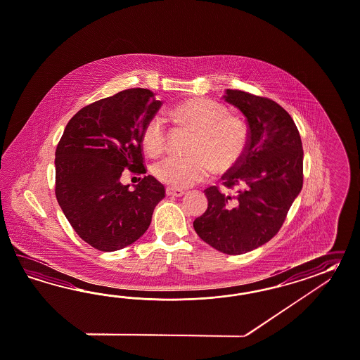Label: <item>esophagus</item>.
<instances>
[{
	"label": "esophagus",
	"mask_w": 360,
	"mask_h": 360,
	"mask_svg": "<svg viewBox=\"0 0 360 360\" xmlns=\"http://www.w3.org/2000/svg\"><path fill=\"white\" fill-rule=\"evenodd\" d=\"M166 194L167 195H169V197H181V195L184 194V191L168 186V188H166Z\"/></svg>",
	"instance_id": "1"
}]
</instances>
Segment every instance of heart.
<instances>
[{
  "mask_svg": "<svg viewBox=\"0 0 360 360\" xmlns=\"http://www.w3.org/2000/svg\"><path fill=\"white\" fill-rule=\"evenodd\" d=\"M218 102L206 98H192L177 103L169 115L179 124L195 131L191 157H166L153 166L159 181L183 189L201 183L217 172H226L236 166L248 148L249 129L239 116L227 115ZM142 146L151 155H157L166 148L167 130L165 121L154 116L142 130Z\"/></svg>",
  "mask_w": 360,
  "mask_h": 360,
  "instance_id": "1",
  "label": "heart"
}]
</instances>
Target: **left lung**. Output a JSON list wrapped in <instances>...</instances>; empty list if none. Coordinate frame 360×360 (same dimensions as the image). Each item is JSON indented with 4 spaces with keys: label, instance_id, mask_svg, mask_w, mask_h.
<instances>
[{
    "label": "left lung",
    "instance_id": "obj_1",
    "mask_svg": "<svg viewBox=\"0 0 360 360\" xmlns=\"http://www.w3.org/2000/svg\"><path fill=\"white\" fill-rule=\"evenodd\" d=\"M224 101L247 117L248 148L221 176L223 185L205 191L207 209L193 227L201 239L226 255H241L276 236L303 188V145L291 116L278 103L227 90Z\"/></svg>",
    "mask_w": 360,
    "mask_h": 360
}]
</instances>
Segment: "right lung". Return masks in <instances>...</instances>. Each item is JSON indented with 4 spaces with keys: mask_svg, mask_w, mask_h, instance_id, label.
Segmentation results:
<instances>
[{
    "mask_svg": "<svg viewBox=\"0 0 360 360\" xmlns=\"http://www.w3.org/2000/svg\"><path fill=\"white\" fill-rule=\"evenodd\" d=\"M162 102L146 89H128L83 107L56 148V198L74 231L95 249L113 252L139 240L150 226L165 186L145 176L134 191L125 168L146 174L142 130Z\"/></svg>",
    "mask_w": 360,
    "mask_h": 360,
    "instance_id": "obj_1",
    "label": "right lung"
}]
</instances>
